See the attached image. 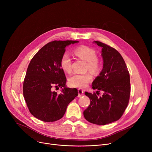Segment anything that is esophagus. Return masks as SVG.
I'll list each match as a JSON object with an SVG mask.
<instances>
[{"label":"esophagus","instance_id":"obj_1","mask_svg":"<svg viewBox=\"0 0 152 152\" xmlns=\"http://www.w3.org/2000/svg\"><path fill=\"white\" fill-rule=\"evenodd\" d=\"M84 94V91L81 89H78V97H81L82 95H83Z\"/></svg>","mask_w":152,"mask_h":152}]
</instances>
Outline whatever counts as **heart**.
<instances>
[{
  "instance_id": "1",
  "label": "heart",
  "mask_w": 152,
  "mask_h": 152,
  "mask_svg": "<svg viewBox=\"0 0 152 152\" xmlns=\"http://www.w3.org/2000/svg\"><path fill=\"white\" fill-rule=\"evenodd\" d=\"M74 53L81 59L87 61V69L94 73H96L100 69V62L97 58V53L95 50L89 47L81 46L74 50ZM60 66L61 69L69 73L71 71V58L68 53L63 54L60 60ZM92 79V76L90 73L84 74L74 73L68 79L70 86L79 88L86 87Z\"/></svg>"
}]
</instances>
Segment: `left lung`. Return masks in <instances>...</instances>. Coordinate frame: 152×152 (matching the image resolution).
I'll list each match as a JSON object with an SVG mask.
<instances>
[{
  "label": "left lung",
  "mask_w": 152,
  "mask_h": 152,
  "mask_svg": "<svg viewBox=\"0 0 152 152\" xmlns=\"http://www.w3.org/2000/svg\"><path fill=\"white\" fill-rule=\"evenodd\" d=\"M94 43L102 48L103 64L92 83V89L97 90V94L100 91L103 94L99 97L95 92H85L91 103L84 111V116L91 123L105 125L118 120L128 105L130 76L124 59L116 49L99 41Z\"/></svg>",
  "instance_id": "obj_1"
}]
</instances>
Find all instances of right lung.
Listing matches in <instances>:
<instances>
[{
  "label": "right lung",
  "instance_id": "right-lung-1",
  "mask_svg": "<svg viewBox=\"0 0 152 152\" xmlns=\"http://www.w3.org/2000/svg\"><path fill=\"white\" fill-rule=\"evenodd\" d=\"M77 41H54L45 45L31 60L23 83V96L30 113L45 122H53L65 115L69 103L78 95L76 89L68 88L60 66L65 47ZM55 86L62 88L58 94Z\"/></svg>",
  "mask_w": 152,
  "mask_h": 152
}]
</instances>
